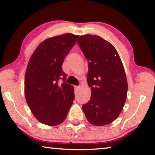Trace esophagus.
I'll return each instance as SVG.
<instances>
[{
    "label": "esophagus",
    "instance_id": "obj_1",
    "mask_svg": "<svg viewBox=\"0 0 155 155\" xmlns=\"http://www.w3.org/2000/svg\"><path fill=\"white\" fill-rule=\"evenodd\" d=\"M74 88H75V91H78L80 90V87H79V86H75V87Z\"/></svg>",
    "mask_w": 155,
    "mask_h": 155
}]
</instances>
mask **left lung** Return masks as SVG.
<instances>
[{
	"label": "left lung",
	"instance_id": "8db88e82",
	"mask_svg": "<svg viewBox=\"0 0 155 155\" xmlns=\"http://www.w3.org/2000/svg\"><path fill=\"white\" fill-rule=\"evenodd\" d=\"M78 44L88 60L91 100L82 109L89 123L104 126L120 115L127 97L128 83L117 51L97 35H81Z\"/></svg>",
	"mask_w": 155,
	"mask_h": 155
}]
</instances>
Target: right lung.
<instances>
[{"instance_id": "add662e5", "label": "right lung", "mask_w": 155, "mask_h": 155, "mask_svg": "<svg viewBox=\"0 0 155 155\" xmlns=\"http://www.w3.org/2000/svg\"><path fill=\"white\" fill-rule=\"evenodd\" d=\"M78 37L65 34L46 39L34 51L28 63L25 99L35 117L46 125L62 123L73 104L74 88L65 82L62 66Z\"/></svg>"}]
</instances>
